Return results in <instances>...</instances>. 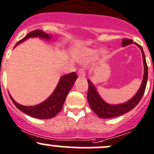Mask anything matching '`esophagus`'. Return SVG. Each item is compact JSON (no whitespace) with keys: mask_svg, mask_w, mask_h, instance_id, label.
<instances>
[{"mask_svg":"<svg viewBox=\"0 0 154 154\" xmlns=\"http://www.w3.org/2000/svg\"><path fill=\"white\" fill-rule=\"evenodd\" d=\"M86 75V71L83 68H80L78 71V76L80 77H83Z\"/></svg>","mask_w":154,"mask_h":154,"instance_id":"obj_1","label":"esophagus"}]
</instances>
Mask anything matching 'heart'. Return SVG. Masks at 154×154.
<instances>
[{
	"mask_svg": "<svg viewBox=\"0 0 154 154\" xmlns=\"http://www.w3.org/2000/svg\"><path fill=\"white\" fill-rule=\"evenodd\" d=\"M97 52L92 50H88V49H85L82 51V53H80V60L82 61H86V60H90V59H92L93 57H95Z\"/></svg>",
	"mask_w": 154,
	"mask_h": 154,
	"instance_id": "1",
	"label": "heart"
}]
</instances>
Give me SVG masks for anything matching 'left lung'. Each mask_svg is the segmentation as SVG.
Returning <instances> with one entry per match:
<instances>
[{
  "label": "left lung",
  "mask_w": 154,
  "mask_h": 154,
  "mask_svg": "<svg viewBox=\"0 0 154 154\" xmlns=\"http://www.w3.org/2000/svg\"><path fill=\"white\" fill-rule=\"evenodd\" d=\"M133 40L129 39V38H123V40H122V46L123 47L128 45L133 44ZM135 44L137 45L141 49V51H142V57H143L144 77L142 85H141L139 91L130 100L125 102V103H122V104L118 105H110L109 103H106L100 97L92 83L89 80H87L88 83V94H87V99H88V104H89L91 109L94 112V113L99 118L110 119V118L117 117V116H122V115L125 114L126 112H128L129 111L133 109L139 103L142 96H143L144 91H145L146 85H147V75H148V74H147V63H146L145 56H144V53L142 48L139 45L136 44V43H135Z\"/></svg>",
  "instance_id": "1"
}]
</instances>
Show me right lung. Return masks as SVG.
<instances>
[{
  "mask_svg": "<svg viewBox=\"0 0 154 154\" xmlns=\"http://www.w3.org/2000/svg\"><path fill=\"white\" fill-rule=\"evenodd\" d=\"M29 37H39L41 38L49 40L51 38V35H48V33H45L42 30L36 29V30L31 31L30 32H29L24 38L20 40L15 45V46L18 45L19 43L24 42V40L29 38ZM77 78V76L75 72H71L66 74V75L63 76L60 78L58 85L56 87L55 90L52 93V94L48 97L47 100H45L40 104L36 105V106H22V105L16 103L13 100V98L11 97L10 94V97L14 104L15 105V106L25 114L32 116V117L36 118V119H51V118H54V116H57L62 110L68 92L71 90V87L73 86Z\"/></svg>",
  "mask_w": 154,
  "mask_h": 154,
  "instance_id": "1",
  "label": "right lung"
}]
</instances>
